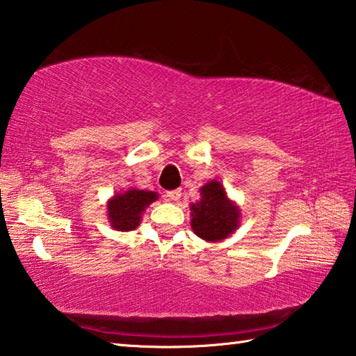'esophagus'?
Here are the masks:
<instances>
[{
	"label": "esophagus",
	"instance_id": "esophagus-1",
	"mask_svg": "<svg viewBox=\"0 0 356 356\" xmlns=\"http://www.w3.org/2000/svg\"><path fill=\"white\" fill-rule=\"evenodd\" d=\"M165 197L169 200H173V201H178L181 198V191L179 189H175V191H169L165 193Z\"/></svg>",
	"mask_w": 356,
	"mask_h": 356
}]
</instances>
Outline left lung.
I'll use <instances>...</instances> for the list:
<instances>
[{
	"mask_svg": "<svg viewBox=\"0 0 356 356\" xmlns=\"http://www.w3.org/2000/svg\"><path fill=\"white\" fill-rule=\"evenodd\" d=\"M201 198L191 204V226L200 238L221 241L240 226V209L236 201L227 198L218 179H211L200 189Z\"/></svg>",
	"mask_w": 356,
	"mask_h": 356,
	"instance_id": "8db88e82",
	"label": "left lung"
}]
</instances>
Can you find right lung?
Wrapping results in <instances>:
<instances>
[{
	"label": "right lung",
	"instance_id": "obj_1",
	"mask_svg": "<svg viewBox=\"0 0 356 356\" xmlns=\"http://www.w3.org/2000/svg\"><path fill=\"white\" fill-rule=\"evenodd\" d=\"M158 193L152 191H139L130 187L113 195L106 203V217L116 231H133L139 226L145 207L158 200Z\"/></svg>",
	"mask_w": 356,
	"mask_h": 356
}]
</instances>
